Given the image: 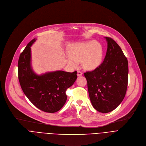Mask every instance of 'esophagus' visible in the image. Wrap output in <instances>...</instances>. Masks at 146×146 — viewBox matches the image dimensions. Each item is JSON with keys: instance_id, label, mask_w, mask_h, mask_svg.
Wrapping results in <instances>:
<instances>
[{"instance_id": "obj_1", "label": "esophagus", "mask_w": 146, "mask_h": 146, "mask_svg": "<svg viewBox=\"0 0 146 146\" xmlns=\"http://www.w3.org/2000/svg\"><path fill=\"white\" fill-rule=\"evenodd\" d=\"M82 72H80V71H78L77 72V76H82Z\"/></svg>"}]
</instances>
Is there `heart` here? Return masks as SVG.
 Returning a JSON list of instances; mask_svg holds the SVG:
<instances>
[{"label":"heart","instance_id":"1","mask_svg":"<svg viewBox=\"0 0 146 146\" xmlns=\"http://www.w3.org/2000/svg\"><path fill=\"white\" fill-rule=\"evenodd\" d=\"M70 57L68 64L76 67L81 60L82 67L92 70L99 66L103 59V48L100 43L94 40L77 43L72 44L68 50Z\"/></svg>","mask_w":146,"mask_h":146}]
</instances>
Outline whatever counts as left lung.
<instances>
[{"instance_id":"left-lung-1","label":"left lung","mask_w":146,"mask_h":146,"mask_svg":"<svg viewBox=\"0 0 146 146\" xmlns=\"http://www.w3.org/2000/svg\"><path fill=\"white\" fill-rule=\"evenodd\" d=\"M106 56L95 70L84 73L90 98L94 109L107 113L116 109L125 96L128 81V62L120 47L111 38Z\"/></svg>"}]
</instances>
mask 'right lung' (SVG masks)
Returning a JSON list of instances; mask_svg holds the SVG:
<instances>
[{"mask_svg":"<svg viewBox=\"0 0 146 146\" xmlns=\"http://www.w3.org/2000/svg\"><path fill=\"white\" fill-rule=\"evenodd\" d=\"M34 38L20 54L18 62V79L24 93L38 109L47 113H55L66 103V91L77 79L76 71L62 70L36 74L31 66V46Z\"/></svg>","mask_w":146,"mask_h":146,"instance_id":"1","label":"right lung"}]
</instances>
